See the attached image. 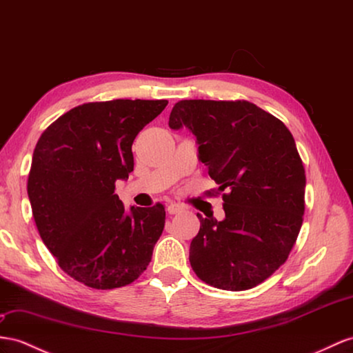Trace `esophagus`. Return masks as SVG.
I'll list each match as a JSON object with an SVG mask.
<instances>
[{
  "mask_svg": "<svg viewBox=\"0 0 353 353\" xmlns=\"http://www.w3.org/2000/svg\"><path fill=\"white\" fill-rule=\"evenodd\" d=\"M182 210H183V207L180 205V204H177V203H170V204L167 205V212H168L170 214H176V213L182 212Z\"/></svg>",
  "mask_w": 353,
  "mask_h": 353,
  "instance_id": "esophagus-1",
  "label": "esophagus"
}]
</instances>
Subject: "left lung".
Instances as JSON below:
<instances>
[{"label":"left lung","instance_id":"left-lung-1","mask_svg":"<svg viewBox=\"0 0 353 353\" xmlns=\"http://www.w3.org/2000/svg\"><path fill=\"white\" fill-rule=\"evenodd\" d=\"M171 130L186 126L222 194L225 219H200L189 261L195 274L225 291H246L282 265L303 225L305 171L282 121L249 101L183 99Z\"/></svg>","mask_w":353,"mask_h":353}]
</instances>
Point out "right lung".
I'll return each instance as SVG.
<instances>
[{
  "label": "right lung",
  "instance_id": "obj_1",
  "mask_svg": "<svg viewBox=\"0 0 353 353\" xmlns=\"http://www.w3.org/2000/svg\"><path fill=\"white\" fill-rule=\"evenodd\" d=\"M167 99H113L71 108L32 153L28 196L40 237L68 276L94 289L132 283L165 225L164 205L131 207L114 194L134 170L132 143Z\"/></svg>",
  "mask_w": 353,
  "mask_h": 353
}]
</instances>
